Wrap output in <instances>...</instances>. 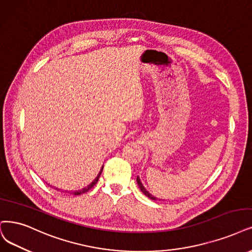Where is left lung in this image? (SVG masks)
Wrapping results in <instances>:
<instances>
[{
  "label": "left lung",
  "mask_w": 252,
  "mask_h": 252,
  "mask_svg": "<svg viewBox=\"0 0 252 252\" xmlns=\"http://www.w3.org/2000/svg\"><path fill=\"white\" fill-rule=\"evenodd\" d=\"M137 183H138L139 188H140V190L143 192V194L146 195V196H147L148 198H151V199H153V200H156V199H157L155 196H153V195L144 188V186L142 185V183H141V181H140V179H139V178H137Z\"/></svg>",
  "instance_id": "left-lung-1"
}]
</instances>
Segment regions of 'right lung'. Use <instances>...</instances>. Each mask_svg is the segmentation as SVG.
I'll list each match as a JSON object with an SVG mask.
<instances>
[{
    "label": "right lung",
    "mask_w": 252,
    "mask_h": 252,
    "mask_svg": "<svg viewBox=\"0 0 252 252\" xmlns=\"http://www.w3.org/2000/svg\"><path fill=\"white\" fill-rule=\"evenodd\" d=\"M101 171H102V168L100 169V171H99V173L97 174V176H96V178L94 179V180H93V182L90 184V185H88L87 186V187H85V188H83L82 190H79V191H74L72 194L73 195H81V194H83V193H85V192H87V191H89L92 187H93V186H94L96 183H97V181H98V179H99V176H100V174H101Z\"/></svg>",
    "instance_id": "add662e5"
}]
</instances>
